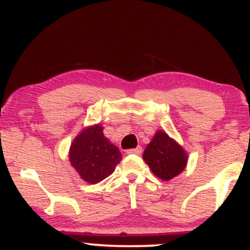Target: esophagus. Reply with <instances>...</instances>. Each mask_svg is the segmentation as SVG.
<instances>
[{"label":"esophagus","instance_id":"34e87169","mask_svg":"<svg viewBox=\"0 0 250 250\" xmlns=\"http://www.w3.org/2000/svg\"><path fill=\"white\" fill-rule=\"evenodd\" d=\"M126 152H127L128 155H140V153H142V147L138 146L136 148H130V150H127Z\"/></svg>","mask_w":250,"mask_h":250}]
</instances>
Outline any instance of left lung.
<instances>
[{
  "mask_svg": "<svg viewBox=\"0 0 250 250\" xmlns=\"http://www.w3.org/2000/svg\"><path fill=\"white\" fill-rule=\"evenodd\" d=\"M143 157L152 172L163 181H170L179 175L186 167L188 158L183 148L163 131L155 134Z\"/></svg>",
  "mask_w": 250,
  "mask_h": 250,
  "instance_id": "8db88e82",
  "label": "left lung"
}]
</instances>
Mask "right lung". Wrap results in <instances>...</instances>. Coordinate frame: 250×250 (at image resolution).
<instances>
[{
	"label": "right lung",
	"instance_id": "1",
	"mask_svg": "<svg viewBox=\"0 0 250 250\" xmlns=\"http://www.w3.org/2000/svg\"><path fill=\"white\" fill-rule=\"evenodd\" d=\"M69 161L83 181L91 184L102 182L111 175L122 161V153L103 133V126L86 128L74 139Z\"/></svg>",
	"mask_w": 250,
	"mask_h": 250
}]
</instances>
